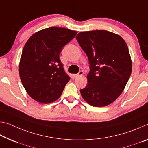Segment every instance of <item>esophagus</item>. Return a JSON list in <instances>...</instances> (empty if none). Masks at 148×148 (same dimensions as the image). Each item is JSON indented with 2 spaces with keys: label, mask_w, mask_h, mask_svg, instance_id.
<instances>
[{
  "label": "esophagus",
  "mask_w": 148,
  "mask_h": 148,
  "mask_svg": "<svg viewBox=\"0 0 148 148\" xmlns=\"http://www.w3.org/2000/svg\"><path fill=\"white\" fill-rule=\"evenodd\" d=\"M83 74H84V72H83V71H79L78 74L72 75V78H77V77H78V76H82Z\"/></svg>",
  "instance_id": "esophagus-1"
}]
</instances>
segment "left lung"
I'll use <instances>...</instances> for the list:
<instances>
[{
	"label": "left lung",
	"mask_w": 148,
	"mask_h": 148,
	"mask_svg": "<svg viewBox=\"0 0 148 148\" xmlns=\"http://www.w3.org/2000/svg\"><path fill=\"white\" fill-rule=\"evenodd\" d=\"M76 39L88 56V85L80 90L93 107H105L119 97L127 84L132 62L127 45L118 34L106 30L82 32Z\"/></svg>",
	"instance_id": "8db88e82"
}]
</instances>
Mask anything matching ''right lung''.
Segmentation results:
<instances>
[{
    "instance_id": "1",
    "label": "right lung",
    "mask_w": 148,
    "mask_h": 148,
    "mask_svg": "<svg viewBox=\"0 0 148 148\" xmlns=\"http://www.w3.org/2000/svg\"><path fill=\"white\" fill-rule=\"evenodd\" d=\"M76 34L66 28L51 27L36 32L27 41L21 55L19 74L33 99L47 104L60 97L70 77L63 69L59 54Z\"/></svg>"
}]
</instances>
